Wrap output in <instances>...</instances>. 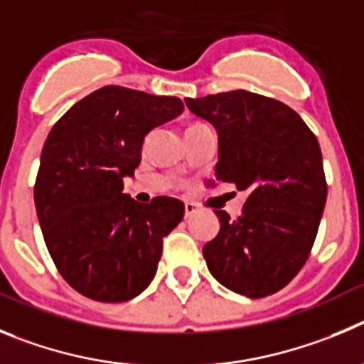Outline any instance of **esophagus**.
I'll list each match as a JSON object with an SVG mask.
<instances>
[{
    "label": "esophagus",
    "mask_w": 364,
    "mask_h": 364,
    "mask_svg": "<svg viewBox=\"0 0 364 364\" xmlns=\"http://www.w3.org/2000/svg\"><path fill=\"white\" fill-rule=\"evenodd\" d=\"M196 210H198V206L194 203H185V218L188 219L190 215H194Z\"/></svg>",
    "instance_id": "34e87169"
}]
</instances>
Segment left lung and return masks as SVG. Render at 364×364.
Segmentation results:
<instances>
[{
	"instance_id": "left-lung-1",
	"label": "left lung",
	"mask_w": 364,
	"mask_h": 364,
	"mask_svg": "<svg viewBox=\"0 0 364 364\" xmlns=\"http://www.w3.org/2000/svg\"><path fill=\"white\" fill-rule=\"evenodd\" d=\"M192 114L215 127V178L247 192L235 219L203 247L212 276L241 296L267 297L287 287L309 259L326 203L319 141L288 105L247 92L186 97Z\"/></svg>"
}]
</instances>
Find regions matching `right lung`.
<instances>
[{
  "label": "right lung",
  "mask_w": 364,
  "mask_h": 364,
  "mask_svg": "<svg viewBox=\"0 0 364 364\" xmlns=\"http://www.w3.org/2000/svg\"><path fill=\"white\" fill-rule=\"evenodd\" d=\"M183 101L109 85L58 119L41 150L34 203L52 261L76 292L100 303L139 296L156 276L163 237L185 205H139L123 178L141 161L145 136L183 112Z\"/></svg>",
  "instance_id": "1"
}]
</instances>
